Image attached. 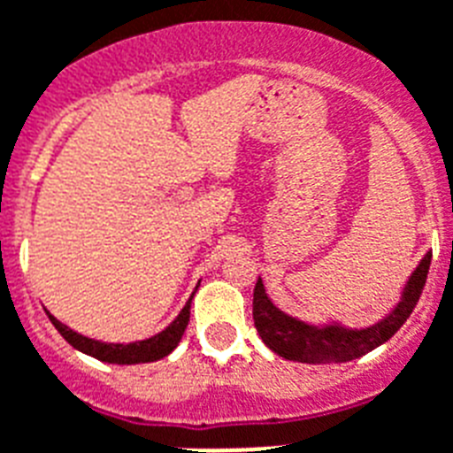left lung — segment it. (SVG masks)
<instances>
[{"label":"left lung","instance_id":"left-lung-1","mask_svg":"<svg viewBox=\"0 0 453 453\" xmlns=\"http://www.w3.org/2000/svg\"><path fill=\"white\" fill-rule=\"evenodd\" d=\"M431 259L433 254L428 252L419 261L417 271L407 280L401 303L382 321H377L368 328H347L340 326V324L315 326V324H305L296 317L285 315L282 310L273 305L259 278L257 287H254L252 301L254 326L259 331L261 340L266 342V347H271L273 352L280 354L282 358H289V361H301V364L354 361V358L365 357L375 347L387 342L405 324L407 317L412 315V310L419 303L421 291H424Z\"/></svg>","mask_w":453,"mask_h":453}]
</instances>
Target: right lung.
Masks as SVG:
<instances>
[{
  "label": "right lung",
  "mask_w": 453,
  "mask_h": 453,
  "mask_svg": "<svg viewBox=\"0 0 453 453\" xmlns=\"http://www.w3.org/2000/svg\"><path fill=\"white\" fill-rule=\"evenodd\" d=\"M189 308H192V298L187 301L185 308L180 310V315L175 317L162 334L152 335L141 342H129V345H119V342H101V340L85 338V335L71 331L62 321H58L50 312H46L48 319L52 321V326L58 328L59 335L69 342L71 347H76L78 352L95 357L106 364L118 365H132V364H150V361H159V358L168 357L173 352L178 342H180L182 334H185L187 324H189Z\"/></svg>",
  "instance_id": "obj_1"
}]
</instances>
